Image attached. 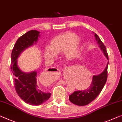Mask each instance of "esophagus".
Returning a JSON list of instances; mask_svg holds the SVG:
<instances>
[{
    "label": "esophagus",
    "mask_w": 122,
    "mask_h": 122,
    "mask_svg": "<svg viewBox=\"0 0 122 122\" xmlns=\"http://www.w3.org/2000/svg\"><path fill=\"white\" fill-rule=\"evenodd\" d=\"M60 82L61 83V84H64V85H67V84H68V82H66V81H63V80H61V81H60Z\"/></svg>",
    "instance_id": "obj_1"
}]
</instances>
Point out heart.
<instances>
[{"instance_id": "heart-1", "label": "heart", "mask_w": 122, "mask_h": 122, "mask_svg": "<svg viewBox=\"0 0 122 122\" xmlns=\"http://www.w3.org/2000/svg\"><path fill=\"white\" fill-rule=\"evenodd\" d=\"M80 46V37L72 32H67L59 35L54 38L50 42L49 47L43 50V56L45 59L49 60L55 57L56 54L64 53L65 57L68 59H74L78 55ZM89 76L87 74H84L79 82L82 85L87 83ZM91 75L90 74L88 85L92 81Z\"/></svg>"}]
</instances>
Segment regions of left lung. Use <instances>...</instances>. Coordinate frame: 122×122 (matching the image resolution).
I'll list each match as a JSON object with an SVG mask.
<instances>
[{
	"label": "left lung",
	"mask_w": 122,
	"mask_h": 122,
	"mask_svg": "<svg viewBox=\"0 0 122 122\" xmlns=\"http://www.w3.org/2000/svg\"><path fill=\"white\" fill-rule=\"evenodd\" d=\"M95 37L104 55L108 60V56L105 46L96 33H95ZM108 65V61L105 70L101 74L93 76L91 84L87 89L82 91H75L70 95L69 96L70 101L77 106H85L93 101L100 94L106 82Z\"/></svg>",
	"instance_id": "1"
}]
</instances>
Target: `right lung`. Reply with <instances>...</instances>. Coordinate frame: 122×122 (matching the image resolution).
I'll list each match as a JSON object with an SVG mask.
<instances>
[{"mask_svg": "<svg viewBox=\"0 0 122 122\" xmlns=\"http://www.w3.org/2000/svg\"><path fill=\"white\" fill-rule=\"evenodd\" d=\"M40 32L31 30L23 35L16 41L11 53V70L14 75V84L19 97L31 105H40L50 98L51 93L46 92L37 81V72L26 73L17 65V59L23 51L36 43Z\"/></svg>", "mask_w": 122, "mask_h": 122, "instance_id": "1", "label": "right lung"}]
</instances>
